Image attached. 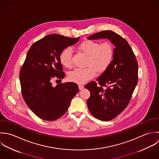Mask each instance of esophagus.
<instances>
[{
  "label": "esophagus",
  "instance_id": "34e87169",
  "mask_svg": "<svg viewBox=\"0 0 159 159\" xmlns=\"http://www.w3.org/2000/svg\"><path fill=\"white\" fill-rule=\"evenodd\" d=\"M79 90H82L84 88V87L82 85H79Z\"/></svg>",
  "mask_w": 159,
  "mask_h": 159
}]
</instances>
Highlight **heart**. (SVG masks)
<instances>
[{
	"instance_id": "1",
	"label": "heart",
	"mask_w": 159,
	"mask_h": 159,
	"mask_svg": "<svg viewBox=\"0 0 159 159\" xmlns=\"http://www.w3.org/2000/svg\"><path fill=\"white\" fill-rule=\"evenodd\" d=\"M78 48L88 56L84 69L77 68L69 73V80L79 84H84L96 75L97 70L104 71L111 63L114 57V48L111 43L86 40L81 42ZM61 64L67 68L72 67V50L70 48H64L60 55Z\"/></svg>"
}]
</instances>
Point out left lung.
Listing matches in <instances>:
<instances>
[{
  "mask_svg": "<svg viewBox=\"0 0 159 159\" xmlns=\"http://www.w3.org/2000/svg\"><path fill=\"white\" fill-rule=\"evenodd\" d=\"M88 39H107L115 45L113 60L96 79L85 87L90 92L87 106L96 119L108 121L116 117L128 104L138 83V65L127 40L112 31L96 33Z\"/></svg>",
  "mask_w": 159,
  "mask_h": 159,
  "instance_id": "1",
  "label": "left lung"
}]
</instances>
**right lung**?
<instances>
[{"instance_id": "add662e5", "label": "right lung", "mask_w": 159, "mask_h": 159, "mask_svg": "<svg viewBox=\"0 0 159 159\" xmlns=\"http://www.w3.org/2000/svg\"><path fill=\"white\" fill-rule=\"evenodd\" d=\"M79 40V37L52 34L34 43L28 52L20 72L21 93L28 106L43 120L53 121L60 118L79 92L78 85L74 82L56 87L52 83L53 79L61 80L65 76L60 53Z\"/></svg>"}]
</instances>
